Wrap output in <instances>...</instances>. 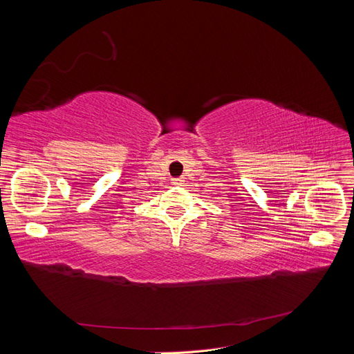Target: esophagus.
Here are the masks:
<instances>
[{"instance_id": "1", "label": "esophagus", "mask_w": 354, "mask_h": 354, "mask_svg": "<svg viewBox=\"0 0 354 354\" xmlns=\"http://www.w3.org/2000/svg\"><path fill=\"white\" fill-rule=\"evenodd\" d=\"M183 178H174L173 180V185H176V186H181V185H183Z\"/></svg>"}]
</instances>
